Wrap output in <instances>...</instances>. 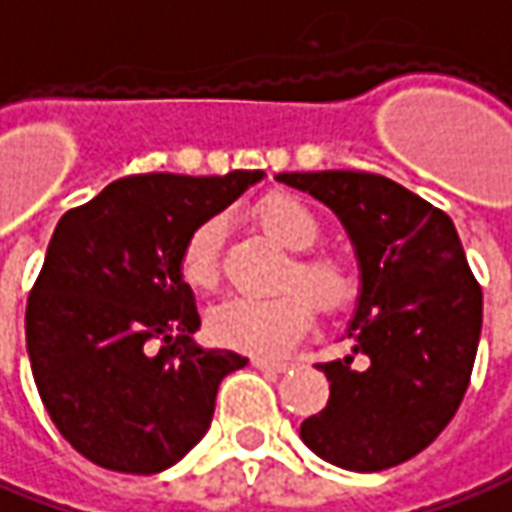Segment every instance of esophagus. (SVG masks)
Returning a JSON list of instances; mask_svg holds the SVG:
<instances>
[{"label": "esophagus", "mask_w": 512, "mask_h": 512, "mask_svg": "<svg viewBox=\"0 0 512 512\" xmlns=\"http://www.w3.org/2000/svg\"><path fill=\"white\" fill-rule=\"evenodd\" d=\"M252 364H255L257 370H266V373H285L291 367V361H271V358L263 356L252 358Z\"/></svg>", "instance_id": "obj_1"}]
</instances>
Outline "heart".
Instances as JSON below:
<instances>
[{
    "mask_svg": "<svg viewBox=\"0 0 512 512\" xmlns=\"http://www.w3.org/2000/svg\"><path fill=\"white\" fill-rule=\"evenodd\" d=\"M257 221L291 252L311 249L322 227L314 210L288 193H274L257 204ZM221 218H204L179 252V274L190 288L210 291L221 274ZM285 285L302 291H283L277 297H232L215 305L207 316V330L218 344L257 356H283L314 325V299L325 314L347 311L358 297L356 271L336 255H300L285 271Z\"/></svg>",
    "mask_w": 512,
    "mask_h": 512,
    "instance_id": "b5f03b06",
    "label": "heart"
}]
</instances>
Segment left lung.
<instances>
[{"label": "left lung", "instance_id": "1", "mask_svg": "<svg viewBox=\"0 0 512 512\" xmlns=\"http://www.w3.org/2000/svg\"><path fill=\"white\" fill-rule=\"evenodd\" d=\"M277 182L336 212L361 271L353 350L319 364L330 398L302 420V443L361 474L412 460L457 415L482 330V288L454 221L378 173H277Z\"/></svg>", "mask_w": 512, "mask_h": 512}]
</instances>
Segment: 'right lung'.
Wrapping results in <instances>:
<instances>
[{"label": "right lung", "instance_id": "add662e5", "mask_svg": "<svg viewBox=\"0 0 512 512\" xmlns=\"http://www.w3.org/2000/svg\"><path fill=\"white\" fill-rule=\"evenodd\" d=\"M263 176H125L61 215L24 333L38 395L86 460L159 474L207 434L218 384L249 358L196 344L201 319L179 252Z\"/></svg>", "mask_w": 512, "mask_h": 512}]
</instances>
